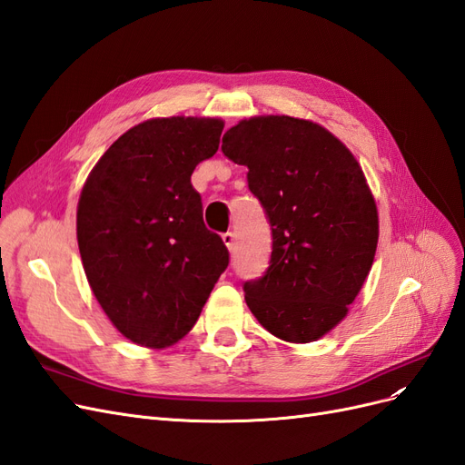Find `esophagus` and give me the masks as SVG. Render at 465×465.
Wrapping results in <instances>:
<instances>
[{"instance_id": "34e87169", "label": "esophagus", "mask_w": 465, "mask_h": 465, "mask_svg": "<svg viewBox=\"0 0 465 465\" xmlns=\"http://www.w3.org/2000/svg\"><path fill=\"white\" fill-rule=\"evenodd\" d=\"M223 242H224V246H227L229 250H232V246H234V232H224L223 234Z\"/></svg>"}]
</instances>
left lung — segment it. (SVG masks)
<instances>
[{"label":"left lung","mask_w":465,"mask_h":465,"mask_svg":"<svg viewBox=\"0 0 465 465\" xmlns=\"http://www.w3.org/2000/svg\"><path fill=\"white\" fill-rule=\"evenodd\" d=\"M221 151L248 166L273 236L246 304L279 340L316 341L347 316L374 262L378 211L361 166L326 128L291 116L238 122Z\"/></svg>","instance_id":"1"}]
</instances>
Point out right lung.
<instances>
[{
  "label": "right lung",
  "instance_id": "obj_1",
  "mask_svg": "<svg viewBox=\"0 0 465 465\" xmlns=\"http://www.w3.org/2000/svg\"><path fill=\"white\" fill-rule=\"evenodd\" d=\"M219 118H153L94 164L77 205V242L98 304L137 345L161 349L198 322L229 250L203 223L192 173L219 149Z\"/></svg>",
  "mask_w": 465,
  "mask_h": 465
}]
</instances>
